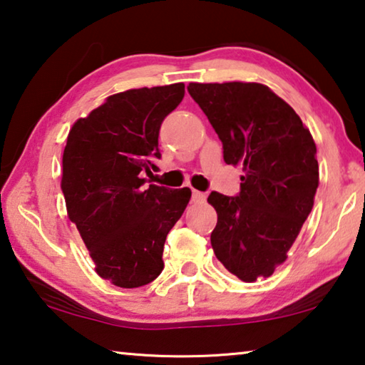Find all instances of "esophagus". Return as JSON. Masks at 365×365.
Returning a JSON list of instances; mask_svg holds the SVG:
<instances>
[{
  "mask_svg": "<svg viewBox=\"0 0 365 365\" xmlns=\"http://www.w3.org/2000/svg\"><path fill=\"white\" fill-rule=\"evenodd\" d=\"M191 201H193V202H205L206 201V193H201V191L193 190V195H191Z\"/></svg>",
  "mask_w": 365,
  "mask_h": 365,
  "instance_id": "34e87169",
  "label": "esophagus"
}]
</instances>
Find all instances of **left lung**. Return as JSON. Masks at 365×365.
<instances>
[{"instance_id": "1", "label": "left lung", "mask_w": 365, "mask_h": 365, "mask_svg": "<svg viewBox=\"0 0 365 365\" xmlns=\"http://www.w3.org/2000/svg\"><path fill=\"white\" fill-rule=\"evenodd\" d=\"M227 164L243 169L240 193L207 197L217 212L215 257L243 282L270 277L314 206L317 148L294 109L262 83H190Z\"/></svg>"}]
</instances>
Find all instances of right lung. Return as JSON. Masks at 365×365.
Masks as SVG:
<instances>
[{
  "label": "right lung",
  "instance_id": "add662e5",
  "mask_svg": "<svg viewBox=\"0 0 365 365\" xmlns=\"http://www.w3.org/2000/svg\"><path fill=\"white\" fill-rule=\"evenodd\" d=\"M185 95V85L127 90L109 96L71 128L63 154L67 215L96 274L120 288L158 279L170 228L187 207L190 188L145 187L160 159L159 128Z\"/></svg>",
  "mask_w": 365,
  "mask_h": 365
}]
</instances>
